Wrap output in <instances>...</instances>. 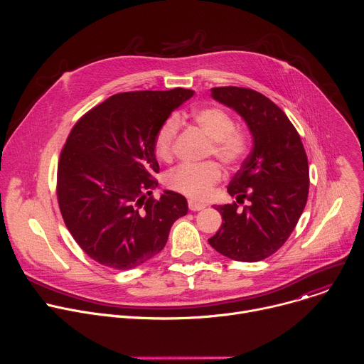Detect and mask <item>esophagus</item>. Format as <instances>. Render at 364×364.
Here are the masks:
<instances>
[{"label": "esophagus", "instance_id": "34e87169", "mask_svg": "<svg viewBox=\"0 0 364 364\" xmlns=\"http://www.w3.org/2000/svg\"><path fill=\"white\" fill-rule=\"evenodd\" d=\"M204 207H205V205H204L203 203H198V201H196V200H188V209H190L191 212L203 210Z\"/></svg>", "mask_w": 364, "mask_h": 364}]
</instances>
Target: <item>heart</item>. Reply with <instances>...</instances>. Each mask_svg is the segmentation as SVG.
<instances>
[{
	"label": "heart",
	"mask_w": 364,
	"mask_h": 364,
	"mask_svg": "<svg viewBox=\"0 0 364 364\" xmlns=\"http://www.w3.org/2000/svg\"><path fill=\"white\" fill-rule=\"evenodd\" d=\"M193 117L201 131L212 139L210 154L228 167H235L243 161L249 151V138L243 131L236 129L233 118L225 109L205 107L197 109ZM178 129L180 118L177 115L168 117L160 125L154 138V149L159 159L168 161L173 157ZM222 177V168L216 161L184 163L167 173L166 186L194 200H204L210 196Z\"/></svg>",
	"instance_id": "obj_1"
}]
</instances>
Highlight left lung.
Returning <instances> with one entry per match:
<instances>
[{"instance_id": "left-lung-1", "label": "left lung", "mask_w": 364, "mask_h": 364, "mask_svg": "<svg viewBox=\"0 0 364 364\" xmlns=\"http://www.w3.org/2000/svg\"><path fill=\"white\" fill-rule=\"evenodd\" d=\"M212 96L246 121L253 148L228 187L236 201L215 205L223 223L209 243L235 261H262L287 242L304 212L309 188L306 154L292 122L265 95L223 86L213 87ZM245 200L248 204L239 210Z\"/></svg>"}]
</instances>
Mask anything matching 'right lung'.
<instances>
[{
    "mask_svg": "<svg viewBox=\"0 0 364 364\" xmlns=\"http://www.w3.org/2000/svg\"><path fill=\"white\" fill-rule=\"evenodd\" d=\"M193 90L124 92L87 111L72 128L58 166V201L82 250L112 269H132L160 253L187 215L174 191L154 198L160 171L154 138Z\"/></svg>",
    "mask_w": 364,
    "mask_h": 364,
    "instance_id": "right-lung-1",
    "label": "right lung"
}]
</instances>
